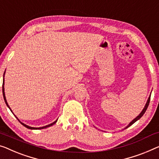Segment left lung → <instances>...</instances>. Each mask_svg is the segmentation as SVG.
Wrapping results in <instances>:
<instances>
[{"mask_svg":"<svg viewBox=\"0 0 159 159\" xmlns=\"http://www.w3.org/2000/svg\"><path fill=\"white\" fill-rule=\"evenodd\" d=\"M150 98H151V96L148 97V101H147V102H146V105H145V106H144V108H143V111H141V113L140 114H139L138 116H137L136 118H135L134 120H132V121L130 123V124L127 125L126 127L125 128V129H127L128 127H129L130 125H131L132 124H134L135 122L136 121H137V120H138L139 119H140V118L143 116V115L144 114V113H145V112H146V109H147V108H148V105H149V102H150Z\"/></svg>","mask_w":159,"mask_h":159,"instance_id":"8db88e82","label":"left lung"}]
</instances>
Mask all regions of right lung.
<instances>
[{
    "instance_id": "right-lung-1",
    "label": "right lung",
    "mask_w": 159,
    "mask_h": 159,
    "mask_svg": "<svg viewBox=\"0 0 159 159\" xmlns=\"http://www.w3.org/2000/svg\"><path fill=\"white\" fill-rule=\"evenodd\" d=\"M4 75H5V72H4V74H3V77H4ZM4 79H3V98H4V101H5V102H6V105H7V106H8V107L10 108V110L11 111V108L9 107V106H8V103H7V101H6V96H5V92H4ZM11 112H12V111H11ZM13 113V112H12ZM16 118H17V119L18 120V121L21 124H22L23 125H24L25 127H26L27 129H34V130H38V129H46V128H48V127H49V126H51V125H53V124H55L57 122V120H58V119H57L56 120H55V121H54L53 123H52V124H48V125H45V126H43V127H39V128H35V127H30V126H28V125H25V124H23V123H22V122H20V120H19V119L18 118L16 117Z\"/></svg>"
}]
</instances>
